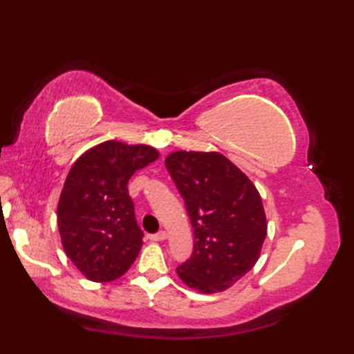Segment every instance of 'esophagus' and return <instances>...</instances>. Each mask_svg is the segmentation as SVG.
Here are the masks:
<instances>
[{
  "mask_svg": "<svg viewBox=\"0 0 354 354\" xmlns=\"http://www.w3.org/2000/svg\"><path fill=\"white\" fill-rule=\"evenodd\" d=\"M165 239H167V232L165 231H160V232H156V234L150 236V240H152V242H162V240H165Z\"/></svg>",
  "mask_w": 354,
  "mask_h": 354,
  "instance_id": "obj_1",
  "label": "esophagus"
}]
</instances>
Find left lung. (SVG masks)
<instances>
[{
    "label": "left lung",
    "mask_w": 354,
    "mask_h": 354,
    "mask_svg": "<svg viewBox=\"0 0 354 354\" xmlns=\"http://www.w3.org/2000/svg\"><path fill=\"white\" fill-rule=\"evenodd\" d=\"M193 227L192 257L176 268L192 289L214 293L250 272L266 237L260 193L245 173L217 152H178L165 158Z\"/></svg>",
    "instance_id": "1"
}]
</instances>
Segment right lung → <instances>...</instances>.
<instances>
[{
  "instance_id": "add662e5",
  "label": "right lung",
  "mask_w": 354,
  "mask_h": 354,
  "mask_svg": "<svg viewBox=\"0 0 354 354\" xmlns=\"http://www.w3.org/2000/svg\"><path fill=\"white\" fill-rule=\"evenodd\" d=\"M158 156L146 145L104 141L73 164L59 199L57 227L65 254L88 280L114 281L137 259L145 234L127 183Z\"/></svg>"
}]
</instances>
